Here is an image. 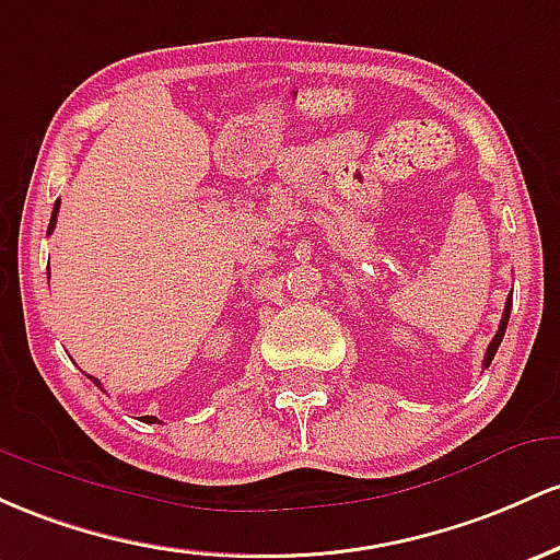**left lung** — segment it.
<instances>
[{
	"mask_svg": "<svg viewBox=\"0 0 560 560\" xmlns=\"http://www.w3.org/2000/svg\"><path fill=\"white\" fill-rule=\"evenodd\" d=\"M511 306H513V296H508L505 312H502V319H500V328H498V332H494L492 343L487 347V354H483V368H489V364H492V360H494V354H498V347H500L502 336H505V328H508V317H511Z\"/></svg>",
	"mask_w": 560,
	"mask_h": 560,
	"instance_id": "8db88e82",
	"label": "left lung"
}]
</instances>
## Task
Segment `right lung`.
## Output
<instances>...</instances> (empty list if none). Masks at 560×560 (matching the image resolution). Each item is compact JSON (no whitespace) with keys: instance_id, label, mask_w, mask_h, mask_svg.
I'll return each instance as SVG.
<instances>
[{"instance_id":"right-lung-1","label":"right lung","mask_w":560,"mask_h":560,"mask_svg":"<svg viewBox=\"0 0 560 560\" xmlns=\"http://www.w3.org/2000/svg\"><path fill=\"white\" fill-rule=\"evenodd\" d=\"M58 211H60V200H58V203H55V209H52V219H49L47 235H52L55 224H58ZM47 275H49V269H47ZM90 378H92V375H90ZM92 381H94V386H100V381H97V378H92ZM142 420H144V423H159V418H155V416H144Z\"/></svg>"}]
</instances>
